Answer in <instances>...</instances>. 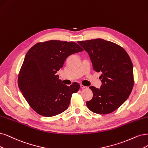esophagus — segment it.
<instances>
[{
	"instance_id": "esophagus-1",
	"label": "esophagus",
	"mask_w": 148,
	"mask_h": 148,
	"mask_svg": "<svg viewBox=\"0 0 148 148\" xmlns=\"http://www.w3.org/2000/svg\"><path fill=\"white\" fill-rule=\"evenodd\" d=\"M80 87H81V88H82V89H84V88H87L86 86H84V85H82V84H80Z\"/></svg>"
}]
</instances>
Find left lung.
<instances>
[{"label":"left lung","mask_w":148,"mask_h":148,"mask_svg":"<svg viewBox=\"0 0 148 148\" xmlns=\"http://www.w3.org/2000/svg\"><path fill=\"white\" fill-rule=\"evenodd\" d=\"M77 42L88 53L93 69L102 73L101 88L90 86L93 96L86 102V106L97 114L114 112L127 100L133 88L130 57L122 47L101 38Z\"/></svg>","instance_id":"left-lung-1"}]
</instances>
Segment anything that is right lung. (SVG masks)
<instances>
[{"mask_svg": "<svg viewBox=\"0 0 148 148\" xmlns=\"http://www.w3.org/2000/svg\"><path fill=\"white\" fill-rule=\"evenodd\" d=\"M74 42L50 40L38 42L27 52L20 69L18 83L32 108L40 115L51 117L68 108L78 83L62 84L57 72L69 56L83 51Z\"/></svg>", "mask_w": 148, "mask_h": 148, "instance_id": "1", "label": "right lung"}]
</instances>
